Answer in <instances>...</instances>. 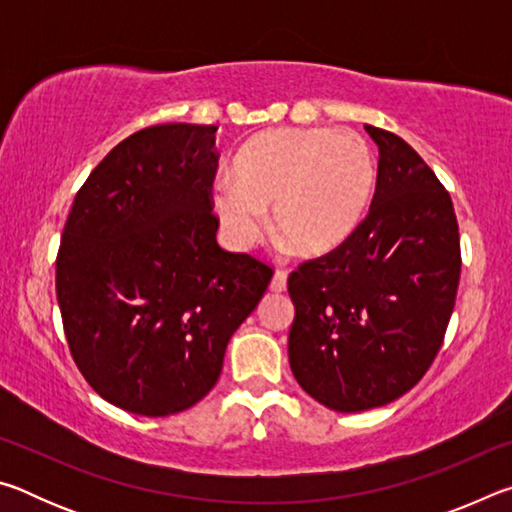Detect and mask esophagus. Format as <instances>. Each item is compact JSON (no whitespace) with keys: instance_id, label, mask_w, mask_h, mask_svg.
<instances>
[{"instance_id":"34e87169","label":"esophagus","mask_w":512,"mask_h":512,"mask_svg":"<svg viewBox=\"0 0 512 512\" xmlns=\"http://www.w3.org/2000/svg\"><path fill=\"white\" fill-rule=\"evenodd\" d=\"M287 289V271H275L273 280H271V291H284Z\"/></svg>"}]
</instances>
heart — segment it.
Returning <instances> with one entry per match:
<instances>
[{
	"mask_svg": "<svg viewBox=\"0 0 512 512\" xmlns=\"http://www.w3.org/2000/svg\"><path fill=\"white\" fill-rule=\"evenodd\" d=\"M375 164L352 131L277 128L250 140L232 164V185L212 194L225 235L250 248L275 230L302 255H325L348 239L366 212Z\"/></svg>",
	"mask_w": 512,
	"mask_h": 512,
	"instance_id": "obj_1",
	"label": "heart"
}]
</instances>
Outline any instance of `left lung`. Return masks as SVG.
Instances as JSON below:
<instances>
[{"instance_id": "obj_1", "label": "left lung", "mask_w": 512, "mask_h": 512, "mask_svg": "<svg viewBox=\"0 0 512 512\" xmlns=\"http://www.w3.org/2000/svg\"><path fill=\"white\" fill-rule=\"evenodd\" d=\"M377 187L357 230L289 275L293 377L327 409L397 400L436 359L461 280L452 198L402 137L366 126Z\"/></svg>"}]
</instances>
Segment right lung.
<instances>
[{
	"label": "right lung",
	"mask_w": 512,
	"mask_h": 512,
	"mask_svg": "<svg viewBox=\"0 0 512 512\" xmlns=\"http://www.w3.org/2000/svg\"><path fill=\"white\" fill-rule=\"evenodd\" d=\"M216 169V126H149L94 167L69 210L56 257L65 339L124 411L160 418L203 400L273 277L216 244Z\"/></svg>",
	"instance_id": "add662e5"
}]
</instances>
